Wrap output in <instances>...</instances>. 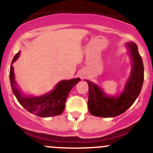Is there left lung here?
Returning <instances> with one entry per match:
<instances>
[{"instance_id": "left-lung-1", "label": "left lung", "mask_w": 153, "mask_h": 153, "mask_svg": "<svg viewBox=\"0 0 153 153\" xmlns=\"http://www.w3.org/2000/svg\"><path fill=\"white\" fill-rule=\"evenodd\" d=\"M132 60V69L124 90L120 96H107L102 89L91 81L89 85V112L96 117H114L120 115L132 105L140 93L144 79L143 60L134 42L127 44Z\"/></svg>"}]
</instances>
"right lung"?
<instances>
[{
    "instance_id": "add662e5",
    "label": "right lung",
    "mask_w": 153,
    "mask_h": 153,
    "mask_svg": "<svg viewBox=\"0 0 153 153\" xmlns=\"http://www.w3.org/2000/svg\"><path fill=\"white\" fill-rule=\"evenodd\" d=\"M20 52L15 55L12 63L19 57ZM10 80L12 90L19 103L31 114L41 117H50L60 115L65 108V102L72 87L80 81V78L63 80L55 87L46 90L30 91L24 88L15 79L13 66H10Z\"/></svg>"
}]
</instances>
